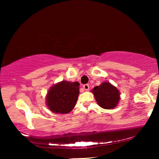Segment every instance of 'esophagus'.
Returning a JSON list of instances; mask_svg holds the SVG:
<instances>
[{
  "instance_id": "1",
  "label": "esophagus",
  "mask_w": 159,
  "mask_h": 159,
  "mask_svg": "<svg viewBox=\"0 0 159 159\" xmlns=\"http://www.w3.org/2000/svg\"><path fill=\"white\" fill-rule=\"evenodd\" d=\"M83 88L85 90H88L89 88H90V86H89L88 84H84V85H83Z\"/></svg>"
}]
</instances>
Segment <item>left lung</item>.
I'll return each mask as SVG.
<instances>
[{
  "instance_id": "obj_1",
  "label": "left lung",
  "mask_w": 159,
  "mask_h": 159,
  "mask_svg": "<svg viewBox=\"0 0 159 159\" xmlns=\"http://www.w3.org/2000/svg\"><path fill=\"white\" fill-rule=\"evenodd\" d=\"M93 93L98 105L105 109H112L116 107L120 98L117 88L107 82L95 86Z\"/></svg>"
}]
</instances>
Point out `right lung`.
Segmentation results:
<instances>
[{
    "mask_svg": "<svg viewBox=\"0 0 159 159\" xmlns=\"http://www.w3.org/2000/svg\"><path fill=\"white\" fill-rule=\"evenodd\" d=\"M80 83L62 81L50 89L46 97L48 107L58 114H68L75 107L80 92Z\"/></svg>",
    "mask_w": 159,
    "mask_h": 159,
    "instance_id": "1",
    "label": "right lung"
}]
</instances>
